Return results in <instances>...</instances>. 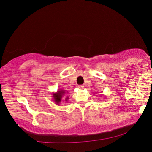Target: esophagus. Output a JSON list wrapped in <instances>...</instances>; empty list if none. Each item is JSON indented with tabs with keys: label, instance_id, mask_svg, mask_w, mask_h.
Listing matches in <instances>:
<instances>
[{
	"label": "esophagus",
	"instance_id": "34e87169",
	"mask_svg": "<svg viewBox=\"0 0 152 152\" xmlns=\"http://www.w3.org/2000/svg\"><path fill=\"white\" fill-rule=\"evenodd\" d=\"M78 88H79V89H80V90L83 89V88H84V86H83V85L78 86Z\"/></svg>",
	"mask_w": 152,
	"mask_h": 152
}]
</instances>
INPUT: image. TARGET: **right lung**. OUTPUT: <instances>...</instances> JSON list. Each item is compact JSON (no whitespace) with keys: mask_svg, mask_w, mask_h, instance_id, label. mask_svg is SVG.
I'll list each match as a JSON object with an SVG mask.
<instances>
[{"mask_svg":"<svg viewBox=\"0 0 152 152\" xmlns=\"http://www.w3.org/2000/svg\"><path fill=\"white\" fill-rule=\"evenodd\" d=\"M66 93H68V92L66 91V90H62V89H60V90H58L57 92H55V93H53V102H55L56 104L59 105L60 104V102L61 101H62V99H65V100L67 101V99H68L69 97H66L65 95H66ZM63 98H64V99H63Z\"/></svg>","mask_w":152,"mask_h":152,"instance_id":"right-lung-1","label":"right lung"}]
</instances>
